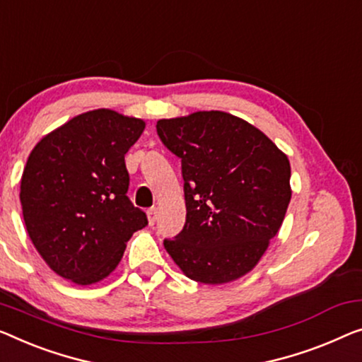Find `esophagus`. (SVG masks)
<instances>
[{"instance_id":"obj_1","label":"esophagus","mask_w":362,"mask_h":362,"mask_svg":"<svg viewBox=\"0 0 362 362\" xmlns=\"http://www.w3.org/2000/svg\"><path fill=\"white\" fill-rule=\"evenodd\" d=\"M156 219H158V209H156V208L148 209V221H149L151 226L156 223Z\"/></svg>"}]
</instances>
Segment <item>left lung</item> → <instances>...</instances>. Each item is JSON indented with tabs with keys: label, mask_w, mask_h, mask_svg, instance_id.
<instances>
[{
	"label": "left lung",
	"mask_w": 362,
	"mask_h": 362,
	"mask_svg": "<svg viewBox=\"0 0 362 362\" xmlns=\"http://www.w3.org/2000/svg\"><path fill=\"white\" fill-rule=\"evenodd\" d=\"M158 134L182 159L187 219L164 247L187 278L235 281L252 272L291 202L289 159L260 129L221 110L163 118Z\"/></svg>",
	"instance_id": "left-lung-1"
}]
</instances>
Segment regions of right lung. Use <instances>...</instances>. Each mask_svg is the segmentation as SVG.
I'll return each mask as SVG.
<instances>
[{
  "mask_svg": "<svg viewBox=\"0 0 362 362\" xmlns=\"http://www.w3.org/2000/svg\"><path fill=\"white\" fill-rule=\"evenodd\" d=\"M141 118L97 109L45 134L21 179L27 234L58 276L99 283L120 263L133 233L148 226L127 197L125 154L144 132Z\"/></svg>",
  "mask_w": 362,
  "mask_h": 362,
  "instance_id": "obj_1",
  "label": "right lung"
}]
</instances>
